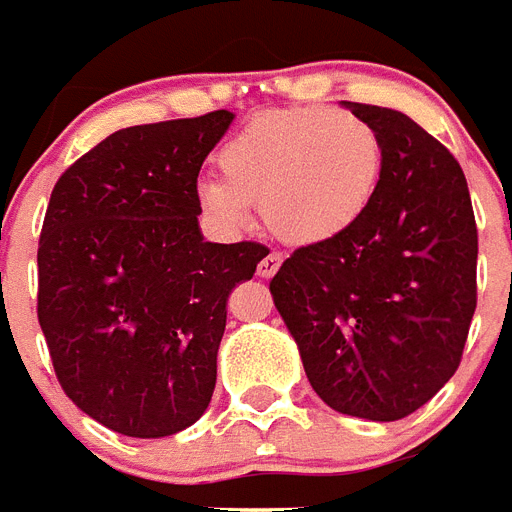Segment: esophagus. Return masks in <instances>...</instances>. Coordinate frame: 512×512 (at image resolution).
Listing matches in <instances>:
<instances>
[{"label":"esophagus","instance_id":"esophagus-1","mask_svg":"<svg viewBox=\"0 0 512 512\" xmlns=\"http://www.w3.org/2000/svg\"><path fill=\"white\" fill-rule=\"evenodd\" d=\"M282 264V253L280 251H269L264 259L259 261V277H272L280 269Z\"/></svg>","mask_w":512,"mask_h":512}]
</instances>
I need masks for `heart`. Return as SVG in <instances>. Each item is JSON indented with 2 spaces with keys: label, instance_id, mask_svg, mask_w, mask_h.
I'll return each instance as SVG.
<instances>
[{
  "label": "heart",
  "instance_id": "1",
  "mask_svg": "<svg viewBox=\"0 0 512 512\" xmlns=\"http://www.w3.org/2000/svg\"><path fill=\"white\" fill-rule=\"evenodd\" d=\"M383 140L367 118L327 105L253 118L219 150L222 182L198 187L219 227L240 232L261 203L269 230L293 245L327 243L367 214L383 177Z\"/></svg>",
  "mask_w": 512,
  "mask_h": 512
}]
</instances>
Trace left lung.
I'll return each instance as SVG.
<instances>
[{"instance_id": "obj_1", "label": "left lung", "mask_w": 512, "mask_h": 512, "mask_svg": "<svg viewBox=\"0 0 512 512\" xmlns=\"http://www.w3.org/2000/svg\"><path fill=\"white\" fill-rule=\"evenodd\" d=\"M383 140V177L349 232L301 245L269 290L306 378L343 415L402 420L463 359L478 230L460 163L399 110L349 102Z\"/></svg>"}]
</instances>
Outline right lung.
Segmentation results:
<instances>
[{
  "instance_id": "obj_1",
  "label": "right lung",
  "mask_w": 512,
  "mask_h": 512,
  "mask_svg": "<svg viewBox=\"0 0 512 512\" xmlns=\"http://www.w3.org/2000/svg\"><path fill=\"white\" fill-rule=\"evenodd\" d=\"M230 110L118 129L55 182L39 235L36 314L57 383L134 439L206 412L227 298L267 245L206 243L198 174Z\"/></svg>"
}]
</instances>
